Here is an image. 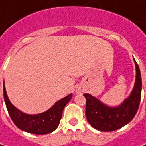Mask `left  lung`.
Returning <instances> with one entry per match:
<instances>
[{
  "instance_id": "8db88e82",
  "label": "left lung",
  "mask_w": 146,
  "mask_h": 146,
  "mask_svg": "<svg viewBox=\"0 0 146 146\" xmlns=\"http://www.w3.org/2000/svg\"><path fill=\"white\" fill-rule=\"evenodd\" d=\"M136 65V81L132 93L120 106L110 107L93 96L84 93L86 98L85 115L90 125L102 132H112L125 126L137 112L141 97V76L139 66Z\"/></svg>"
}]
</instances>
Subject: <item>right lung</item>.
<instances>
[{"label": "right lung", "mask_w": 146, "mask_h": 146, "mask_svg": "<svg viewBox=\"0 0 146 146\" xmlns=\"http://www.w3.org/2000/svg\"><path fill=\"white\" fill-rule=\"evenodd\" d=\"M3 92L9 115L14 124L24 132L39 135L50 133L58 127L62 116L63 109L72 98V93H70V95L58 101L50 109L44 113L27 115L19 110L9 102L5 84L3 86Z\"/></svg>", "instance_id": "add662e5"}]
</instances>
